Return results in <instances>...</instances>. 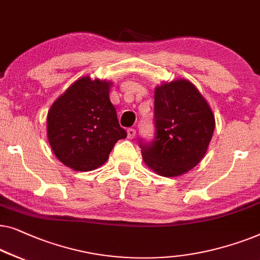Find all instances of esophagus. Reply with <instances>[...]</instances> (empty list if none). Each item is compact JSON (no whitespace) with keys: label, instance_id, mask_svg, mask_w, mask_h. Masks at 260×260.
<instances>
[{"label":"esophagus","instance_id":"1","mask_svg":"<svg viewBox=\"0 0 260 260\" xmlns=\"http://www.w3.org/2000/svg\"><path fill=\"white\" fill-rule=\"evenodd\" d=\"M135 134H137V129H135V128L127 129V135H128L129 139H133L135 137Z\"/></svg>","mask_w":260,"mask_h":260}]
</instances>
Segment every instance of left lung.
<instances>
[{"label":"left lung","instance_id":"1","mask_svg":"<svg viewBox=\"0 0 260 260\" xmlns=\"http://www.w3.org/2000/svg\"><path fill=\"white\" fill-rule=\"evenodd\" d=\"M214 115L194 85L174 80L156 87L152 141L139 139L149 168L162 177H178L204 158L214 131Z\"/></svg>","mask_w":260,"mask_h":260}]
</instances>
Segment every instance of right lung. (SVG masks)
I'll list each match as a JSON object with an SVG mask.
<instances>
[{
  "label": "right lung",
  "mask_w": 260,
  "mask_h": 260,
  "mask_svg": "<svg viewBox=\"0 0 260 260\" xmlns=\"http://www.w3.org/2000/svg\"><path fill=\"white\" fill-rule=\"evenodd\" d=\"M111 83L86 76L54 102L47 116L48 140L56 158L75 171H92L107 161L127 137L109 100Z\"/></svg>",
  "instance_id": "add662e5"
}]
</instances>
